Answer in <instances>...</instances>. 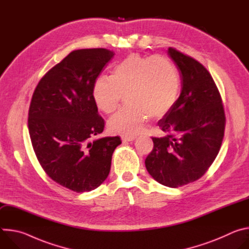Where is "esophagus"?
I'll list each match as a JSON object with an SVG mask.
<instances>
[{
	"label": "esophagus",
	"instance_id": "1",
	"mask_svg": "<svg viewBox=\"0 0 249 249\" xmlns=\"http://www.w3.org/2000/svg\"><path fill=\"white\" fill-rule=\"evenodd\" d=\"M136 138H137L136 136H132V135L131 136H122L121 140L123 142H131V141H134Z\"/></svg>",
	"mask_w": 249,
	"mask_h": 249
}]
</instances>
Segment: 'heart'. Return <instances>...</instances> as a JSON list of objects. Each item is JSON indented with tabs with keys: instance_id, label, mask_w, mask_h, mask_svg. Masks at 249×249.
I'll return each instance as SVG.
<instances>
[{
	"instance_id": "1",
	"label": "heart",
	"mask_w": 249,
	"mask_h": 249,
	"mask_svg": "<svg viewBox=\"0 0 249 249\" xmlns=\"http://www.w3.org/2000/svg\"><path fill=\"white\" fill-rule=\"evenodd\" d=\"M180 88L178 71L165 56L130 54L112 71L111 77L99 76L92 87V98L104 113L115 111L126 94L127 106L108 121L111 132L135 135L149 117L166 115L176 103Z\"/></svg>"
}]
</instances>
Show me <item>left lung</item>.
Wrapping results in <instances>:
<instances>
[{
  "instance_id": "obj_1",
  "label": "left lung",
  "mask_w": 249,
  "mask_h": 249,
  "mask_svg": "<svg viewBox=\"0 0 249 249\" xmlns=\"http://www.w3.org/2000/svg\"><path fill=\"white\" fill-rule=\"evenodd\" d=\"M179 70L181 92L158 124L166 134L153 138L145 163L159 183L177 188L202 177L219 154L226 116L219 89L208 70L194 58L169 47Z\"/></svg>"
}]
</instances>
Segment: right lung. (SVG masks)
Wrapping results in <instances>:
<instances>
[{
  "mask_svg": "<svg viewBox=\"0 0 249 249\" xmlns=\"http://www.w3.org/2000/svg\"><path fill=\"white\" fill-rule=\"evenodd\" d=\"M104 48L71 52L35 89L28 130L36 158L52 180L77 193L97 188L109 174L121 140L104 137V120L92 98L94 81L113 58Z\"/></svg>",
  "mask_w": 249,
  "mask_h": 249,
  "instance_id": "1",
  "label": "right lung"
}]
</instances>
